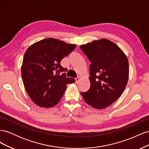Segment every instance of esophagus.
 <instances>
[{"instance_id": "esophagus-1", "label": "esophagus", "mask_w": 149, "mask_h": 149, "mask_svg": "<svg viewBox=\"0 0 149 149\" xmlns=\"http://www.w3.org/2000/svg\"><path fill=\"white\" fill-rule=\"evenodd\" d=\"M80 78L79 77H77L76 78H75V81H76V83H78L79 82Z\"/></svg>"}]
</instances>
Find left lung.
Wrapping results in <instances>:
<instances>
[{"label":"left lung","mask_w":149,"mask_h":149,"mask_svg":"<svg viewBox=\"0 0 149 149\" xmlns=\"http://www.w3.org/2000/svg\"><path fill=\"white\" fill-rule=\"evenodd\" d=\"M91 62V86L81 94L85 102L96 109L110 106L120 97L129 78V62L123 50L107 39L95 40L81 45Z\"/></svg>","instance_id":"8db88e82"}]
</instances>
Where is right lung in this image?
I'll list each match as a JSON object with an SVG mask.
<instances>
[{"mask_svg": "<svg viewBox=\"0 0 149 149\" xmlns=\"http://www.w3.org/2000/svg\"><path fill=\"white\" fill-rule=\"evenodd\" d=\"M75 45L48 38L26 49L22 66V78L26 93L36 104L52 107L59 102L67 84L75 79L66 78L61 60L73 52Z\"/></svg>", "mask_w": 149, "mask_h": 149, "instance_id": "obj_1", "label": "right lung"}]
</instances>
